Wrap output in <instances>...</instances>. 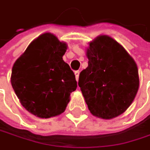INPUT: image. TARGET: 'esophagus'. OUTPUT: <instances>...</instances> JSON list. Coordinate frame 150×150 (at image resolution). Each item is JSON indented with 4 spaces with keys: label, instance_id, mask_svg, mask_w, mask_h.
Here are the masks:
<instances>
[{
    "label": "esophagus",
    "instance_id": "34e87169",
    "mask_svg": "<svg viewBox=\"0 0 150 150\" xmlns=\"http://www.w3.org/2000/svg\"><path fill=\"white\" fill-rule=\"evenodd\" d=\"M79 75H80V71H79V70H76V71H75V79H76V81H78V80H79Z\"/></svg>",
    "mask_w": 150,
    "mask_h": 150
}]
</instances>
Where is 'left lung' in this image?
Segmentation results:
<instances>
[{
	"label": "left lung",
	"instance_id": "left-lung-1",
	"mask_svg": "<svg viewBox=\"0 0 150 150\" xmlns=\"http://www.w3.org/2000/svg\"><path fill=\"white\" fill-rule=\"evenodd\" d=\"M88 67L78 85L91 113L112 119L132 104L139 86V70L125 49L107 35L95 38L86 49Z\"/></svg>",
	"mask_w": 150,
	"mask_h": 150
}]
</instances>
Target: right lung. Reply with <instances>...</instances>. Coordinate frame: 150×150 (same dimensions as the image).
<instances>
[{
	"label": "right lung",
	"mask_w": 150,
	"mask_h": 150,
	"mask_svg": "<svg viewBox=\"0 0 150 150\" xmlns=\"http://www.w3.org/2000/svg\"><path fill=\"white\" fill-rule=\"evenodd\" d=\"M67 44L54 35L44 33L14 63L11 83L21 104L41 118L64 112L69 96L76 90L74 72L63 60Z\"/></svg>",
	"instance_id": "right-lung-1"
}]
</instances>
